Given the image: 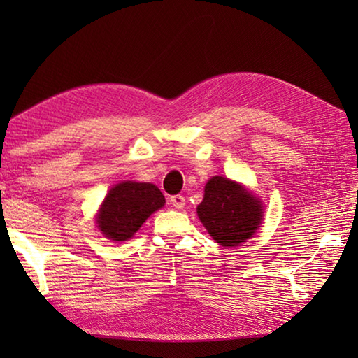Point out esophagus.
<instances>
[{
  "label": "esophagus",
  "instance_id": "obj_1",
  "mask_svg": "<svg viewBox=\"0 0 358 358\" xmlns=\"http://www.w3.org/2000/svg\"><path fill=\"white\" fill-rule=\"evenodd\" d=\"M169 201H171V204H172V206H173L175 209H183V208H185V204H186L185 196L181 195V194L172 195L171 199H169Z\"/></svg>",
  "mask_w": 358,
  "mask_h": 358
}]
</instances>
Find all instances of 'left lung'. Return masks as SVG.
Here are the masks:
<instances>
[{"label":"left lung","mask_w":358,"mask_h":358,"mask_svg":"<svg viewBox=\"0 0 358 358\" xmlns=\"http://www.w3.org/2000/svg\"><path fill=\"white\" fill-rule=\"evenodd\" d=\"M196 214L212 238L222 246L235 248L260 227L263 208L257 196L238 183L212 177Z\"/></svg>","instance_id":"8db88e82"}]
</instances>
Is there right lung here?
<instances>
[{"label": "right lung", "mask_w": 358, "mask_h": 358, "mask_svg": "<svg viewBox=\"0 0 358 358\" xmlns=\"http://www.w3.org/2000/svg\"><path fill=\"white\" fill-rule=\"evenodd\" d=\"M164 203L155 185L124 181L112 187L104 199L96 218L98 229L113 241L129 240Z\"/></svg>", "instance_id": "right-lung-1"}]
</instances>
